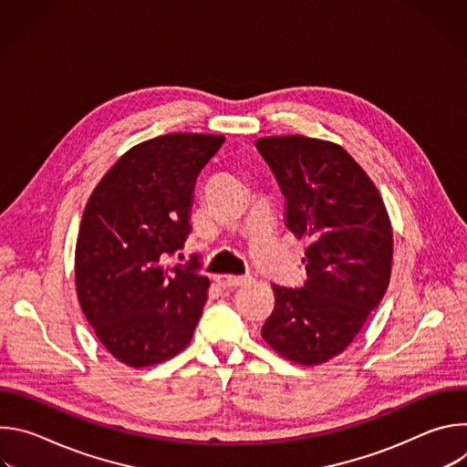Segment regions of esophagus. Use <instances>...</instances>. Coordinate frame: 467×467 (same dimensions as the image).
Segmentation results:
<instances>
[{
    "instance_id": "obj_1",
    "label": "esophagus",
    "mask_w": 467,
    "mask_h": 467,
    "mask_svg": "<svg viewBox=\"0 0 467 467\" xmlns=\"http://www.w3.org/2000/svg\"><path fill=\"white\" fill-rule=\"evenodd\" d=\"M249 281H251V277H234V275H218L216 277V283L222 288H236V286H242Z\"/></svg>"
}]
</instances>
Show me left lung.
<instances>
[{
    "label": "left lung",
    "mask_w": 467,
    "mask_h": 467,
    "mask_svg": "<svg viewBox=\"0 0 467 467\" xmlns=\"http://www.w3.org/2000/svg\"><path fill=\"white\" fill-rule=\"evenodd\" d=\"M286 199V227L308 238L306 281L274 285L262 338L286 360L317 366L338 357L386 294L393 234L382 197L338 144L301 135L254 142Z\"/></svg>",
    "instance_id": "8db88e82"
}]
</instances>
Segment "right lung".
I'll list each match as a JSON object with an SVG mask.
<instances>
[{"label":"right lung","mask_w":467,"mask_h":467,"mask_svg":"<svg viewBox=\"0 0 467 467\" xmlns=\"http://www.w3.org/2000/svg\"><path fill=\"white\" fill-rule=\"evenodd\" d=\"M225 137L171 132L123 153L94 188L76 245L78 299L103 348L148 368L192 340L211 281L184 247L195 179Z\"/></svg>","instance_id":"obj_1"}]
</instances>
